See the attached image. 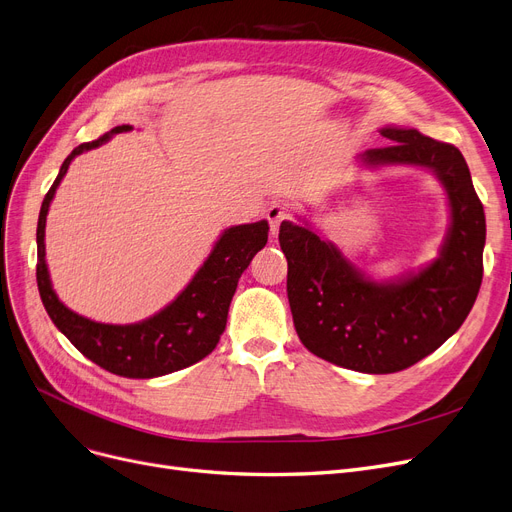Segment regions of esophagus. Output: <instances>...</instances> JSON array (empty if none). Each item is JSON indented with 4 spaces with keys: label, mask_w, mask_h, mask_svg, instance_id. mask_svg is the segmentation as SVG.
Returning <instances> with one entry per match:
<instances>
[{
    "label": "esophagus",
    "mask_w": 512,
    "mask_h": 512,
    "mask_svg": "<svg viewBox=\"0 0 512 512\" xmlns=\"http://www.w3.org/2000/svg\"><path fill=\"white\" fill-rule=\"evenodd\" d=\"M265 217H268L270 230H272V234L276 236L282 221H286L288 217H291V205L284 203V201H272L270 207H268V211H265Z\"/></svg>",
    "instance_id": "34e87169"
}]
</instances>
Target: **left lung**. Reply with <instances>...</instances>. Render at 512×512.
Segmentation results:
<instances>
[{"instance_id": "1", "label": "left lung", "mask_w": 512, "mask_h": 512, "mask_svg": "<svg viewBox=\"0 0 512 512\" xmlns=\"http://www.w3.org/2000/svg\"><path fill=\"white\" fill-rule=\"evenodd\" d=\"M381 136L391 144L360 154L364 167L429 169L448 194L450 228L437 259L420 272L376 282L307 221H282L278 234L301 343L326 362L366 374L404 370L454 335L477 299L485 247L483 205L460 150L416 129L387 125Z\"/></svg>"}]
</instances>
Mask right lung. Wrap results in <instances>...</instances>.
<instances>
[{
    "mask_svg": "<svg viewBox=\"0 0 512 512\" xmlns=\"http://www.w3.org/2000/svg\"><path fill=\"white\" fill-rule=\"evenodd\" d=\"M119 125L102 138L77 146L64 159L58 177L41 203L37 221V288L48 316L62 335L69 339L87 360L100 368L127 376V379H154L207 358L226 330L230 301L236 293L240 274L268 242V221L232 226L215 242L213 251L198 268L184 291L159 314L136 324H102L75 314L52 288L46 263V217L50 203L69 171L71 161L81 152L102 146L115 133L131 131Z\"/></svg>",
    "mask_w": 512,
    "mask_h": 512,
    "instance_id": "right-lung-1",
    "label": "right lung"
}]
</instances>
